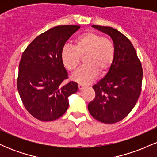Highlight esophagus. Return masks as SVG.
I'll return each instance as SVG.
<instances>
[{
	"instance_id": "obj_1",
	"label": "esophagus",
	"mask_w": 157,
	"mask_h": 157,
	"mask_svg": "<svg viewBox=\"0 0 157 157\" xmlns=\"http://www.w3.org/2000/svg\"><path fill=\"white\" fill-rule=\"evenodd\" d=\"M84 87H85V85H83V84H81V83H79V85H78V88H79V89H80V90L82 89H83Z\"/></svg>"
}]
</instances>
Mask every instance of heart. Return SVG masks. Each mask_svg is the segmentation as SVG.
Masks as SVG:
<instances>
[{
    "instance_id": "obj_1",
    "label": "heart",
    "mask_w": 157,
    "mask_h": 157,
    "mask_svg": "<svg viewBox=\"0 0 157 157\" xmlns=\"http://www.w3.org/2000/svg\"><path fill=\"white\" fill-rule=\"evenodd\" d=\"M84 63L73 74L71 79L81 84L94 80L98 71L105 73L111 67L115 56L114 45L109 39L93 32L80 35L75 40V47L65 45L61 52V60L66 69H76L80 56H85Z\"/></svg>"
}]
</instances>
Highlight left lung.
Listing matches in <instances>:
<instances>
[{"instance_id":"left-lung-1","label":"left lung","mask_w":157,"mask_h":157,"mask_svg":"<svg viewBox=\"0 0 157 157\" xmlns=\"http://www.w3.org/2000/svg\"><path fill=\"white\" fill-rule=\"evenodd\" d=\"M92 27L111 37L115 56L103 78L93 86L96 95L88 109L98 121L115 123L125 118L137 102L143 75L142 65L131 42L121 32L109 26Z\"/></svg>"}]
</instances>
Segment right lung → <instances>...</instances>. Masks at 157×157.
I'll return each instance as SVG.
<instances>
[{"label": "right lung", "mask_w": 157, "mask_h": 157, "mask_svg": "<svg viewBox=\"0 0 157 157\" xmlns=\"http://www.w3.org/2000/svg\"><path fill=\"white\" fill-rule=\"evenodd\" d=\"M80 26L66 25L50 29L37 36L23 52L19 63L17 90L23 105L41 121L60 118L68 108V97L78 91L77 82L63 85L68 73L61 52Z\"/></svg>", "instance_id": "right-lung-1"}]
</instances>
